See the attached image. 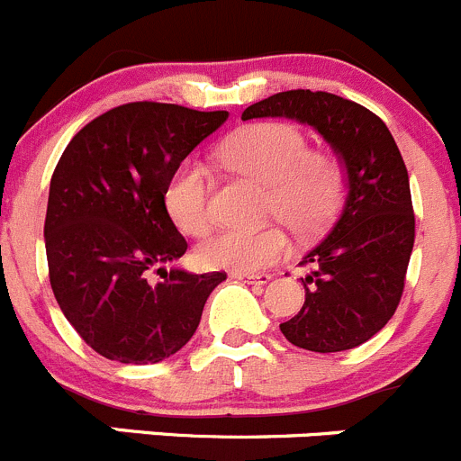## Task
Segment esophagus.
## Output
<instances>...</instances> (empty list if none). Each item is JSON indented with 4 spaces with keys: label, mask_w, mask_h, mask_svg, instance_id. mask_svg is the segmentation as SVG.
Instances as JSON below:
<instances>
[{
    "label": "esophagus",
    "mask_w": 461,
    "mask_h": 461,
    "mask_svg": "<svg viewBox=\"0 0 461 461\" xmlns=\"http://www.w3.org/2000/svg\"><path fill=\"white\" fill-rule=\"evenodd\" d=\"M235 280L250 282V285H267L271 280V273H232Z\"/></svg>",
    "instance_id": "esophagus-1"
}]
</instances>
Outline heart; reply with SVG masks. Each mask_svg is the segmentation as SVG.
<instances>
[{
    "label": "heart",
    "mask_w": 461,
    "mask_h": 461,
    "mask_svg": "<svg viewBox=\"0 0 461 461\" xmlns=\"http://www.w3.org/2000/svg\"><path fill=\"white\" fill-rule=\"evenodd\" d=\"M232 170L271 188V206L280 220L298 232L321 229L340 197V167L330 154L307 149V139L291 122L262 121L237 130L221 148ZM166 208L176 229L202 235L212 221L206 167L188 161L166 188ZM289 240L277 226L221 229L197 249L208 268L250 273L286 253Z\"/></svg>",
    "instance_id": "b5f03b06"
}]
</instances>
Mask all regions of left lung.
Returning <instances> with one entry per match:
<instances>
[{
	"label": "left lung",
	"instance_id": "obj_1",
	"mask_svg": "<svg viewBox=\"0 0 461 461\" xmlns=\"http://www.w3.org/2000/svg\"><path fill=\"white\" fill-rule=\"evenodd\" d=\"M294 118L331 145L348 172V197L330 232L300 264L304 304L280 330L309 352H343L370 340L394 316L414 246L410 181L399 148L376 113L327 91L291 89L241 118Z\"/></svg>",
	"mask_w": 461,
	"mask_h": 461
}]
</instances>
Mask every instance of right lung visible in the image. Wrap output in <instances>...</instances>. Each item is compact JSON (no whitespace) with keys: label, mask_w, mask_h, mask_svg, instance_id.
<instances>
[{"label":"right lung","mask_w":461,"mask_h":461,"mask_svg":"<svg viewBox=\"0 0 461 461\" xmlns=\"http://www.w3.org/2000/svg\"><path fill=\"white\" fill-rule=\"evenodd\" d=\"M229 112L127 103L86 122L58 161L44 244L62 313L94 352L158 363L179 352L226 273L170 268L188 249L166 208L181 161ZM152 267L164 277L152 283Z\"/></svg>","instance_id":"right-lung-1"}]
</instances>
